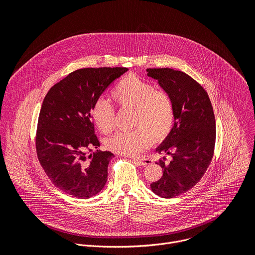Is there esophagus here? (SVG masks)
I'll use <instances>...</instances> for the list:
<instances>
[{
	"mask_svg": "<svg viewBox=\"0 0 255 255\" xmlns=\"http://www.w3.org/2000/svg\"><path fill=\"white\" fill-rule=\"evenodd\" d=\"M133 159V161H135V162H137V163H139V164H141V165H148V164H150L151 162H152V160L151 159H149V158H140V157H134V158H132Z\"/></svg>",
	"mask_w": 255,
	"mask_h": 255,
	"instance_id": "1",
	"label": "esophagus"
}]
</instances>
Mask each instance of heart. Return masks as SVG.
Here are the masks:
<instances>
[{
	"label": "heart",
	"instance_id": "heart-1",
	"mask_svg": "<svg viewBox=\"0 0 255 255\" xmlns=\"http://www.w3.org/2000/svg\"><path fill=\"white\" fill-rule=\"evenodd\" d=\"M112 98L122 109H132V123L136 128L122 131L106 141V146L123 155H136L152 142L163 140L174 123V108L169 95L134 75L123 78L111 92ZM98 129L111 133L115 127V113L111 105L98 100L91 111Z\"/></svg>",
	"mask_w": 255,
	"mask_h": 255
}]
</instances>
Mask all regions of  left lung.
Returning <instances> with one entry per match:
<instances>
[{
	"instance_id": "left-lung-1",
	"label": "left lung",
	"mask_w": 255,
	"mask_h": 255,
	"mask_svg": "<svg viewBox=\"0 0 255 255\" xmlns=\"http://www.w3.org/2000/svg\"><path fill=\"white\" fill-rule=\"evenodd\" d=\"M147 77L158 82L169 95L174 108L170 133L155 151L170 155V161L159 159V180L150 185L160 198L171 199L191 190L203 177L213 158L216 122L207 92L183 71L171 68H148Z\"/></svg>"
}]
</instances>
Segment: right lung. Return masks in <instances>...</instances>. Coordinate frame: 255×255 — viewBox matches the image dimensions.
Segmentation results:
<instances>
[{
	"mask_svg": "<svg viewBox=\"0 0 255 255\" xmlns=\"http://www.w3.org/2000/svg\"><path fill=\"white\" fill-rule=\"evenodd\" d=\"M126 67L82 68L71 72L47 93L39 114L36 150L45 173L62 192L79 199L99 195L108 179L110 151L95 150L91 111L105 90Z\"/></svg>",
	"mask_w": 255,
	"mask_h": 255,
	"instance_id": "add662e5",
	"label": "right lung"
}]
</instances>
